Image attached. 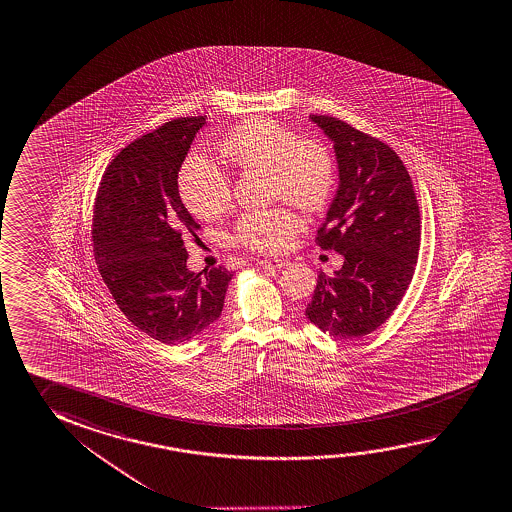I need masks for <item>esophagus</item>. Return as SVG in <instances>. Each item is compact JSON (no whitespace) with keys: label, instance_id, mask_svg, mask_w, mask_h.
Returning a JSON list of instances; mask_svg holds the SVG:
<instances>
[{"label":"esophagus","instance_id":"1","mask_svg":"<svg viewBox=\"0 0 512 512\" xmlns=\"http://www.w3.org/2000/svg\"><path fill=\"white\" fill-rule=\"evenodd\" d=\"M259 264H260V266H264V268L282 269V268H285V266H289V260L264 259V260H260Z\"/></svg>","mask_w":512,"mask_h":512}]
</instances>
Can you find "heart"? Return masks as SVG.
Listing matches in <instances>:
<instances>
[{
	"mask_svg": "<svg viewBox=\"0 0 512 512\" xmlns=\"http://www.w3.org/2000/svg\"><path fill=\"white\" fill-rule=\"evenodd\" d=\"M219 151L232 168L266 169L271 198L287 200L305 210L325 207L336 184V164L325 144L300 137L275 119L244 121L221 141ZM178 189L194 216L216 219L232 200L230 178L202 153L185 159ZM303 228V219L287 205L248 210L237 219L235 243L257 252H284Z\"/></svg>",
	"mask_w": 512,
	"mask_h": 512,
	"instance_id": "1",
	"label": "heart"
}]
</instances>
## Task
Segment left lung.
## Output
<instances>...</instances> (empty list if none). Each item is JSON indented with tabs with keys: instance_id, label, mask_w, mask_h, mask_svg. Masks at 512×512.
I'll use <instances>...</instances> for the list:
<instances>
[{
	"instance_id": "obj_1",
	"label": "left lung",
	"mask_w": 512,
	"mask_h": 512,
	"mask_svg": "<svg viewBox=\"0 0 512 512\" xmlns=\"http://www.w3.org/2000/svg\"><path fill=\"white\" fill-rule=\"evenodd\" d=\"M334 143L339 187L316 244L344 257L318 284L305 316L337 339L368 336L402 302L418 260L419 207L402 159L341 119L312 114Z\"/></svg>"
}]
</instances>
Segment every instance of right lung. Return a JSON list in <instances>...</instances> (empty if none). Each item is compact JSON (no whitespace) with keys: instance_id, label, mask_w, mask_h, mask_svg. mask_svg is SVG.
I'll return each instance as SVG.
<instances>
[{"instance_id":"add662e5","label":"right lung","mask_w":512,"mask_h":512,"mask_svg":"<svg viewBox=\"0 0 512 512\" xmlns=\"http://www.w3.org/2000/svg\"><path fill=\"white\" fill-rule=\"evenodd\" d=\"M205 116L168 121L119 151L94 203V259L126 319L160 343L202 334L221 316L232 271L187 269L184 237L200 225L178 171Z\"/></svg>"}]
</instances>
